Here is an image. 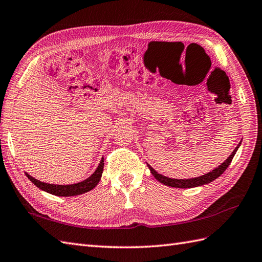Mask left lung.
<instances>
[{"instance_id": "8db88e82", "label": "left lung", "mask_w": 262, "mask_h": 262, "mask_svg": "<svg viewBox=\"0 0 262 262\" xmlns=\"http://www.w3.org/2000/svg\"><path fill=\"white\" fill-rule=\"evenodd\" d=\"M241 144V142H240ZM240 144L236 146V147L234 148V150L232 151V154H231L226 162H223L221 165H219L216 168H214L213 171L205 174V175H202V176H199V178H194V179H187V180H176V179H169V178H166V176H163L162 174H159L157 173L155 169L151 167L150 165L147 166L148 168L150 169V173L154 175V178L161 182V183H163L164 185H167V186H171V187H179V188H191V187H196V186H201V185H204V184H208V183H211V182H213L215 179H217L219 176H220L226 169L228 168V166L230 165L231 161H232V159L234 157L236 150H238Z\"/></svg>"}]
</instances>
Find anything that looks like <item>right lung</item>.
<instances>
[{"instance_id":"obj_1","label":"right lung","mask_w":262,"mask_h":262,"mask_svg":"<svg viewBox=\"0 0 262 262\" xmlns=\"http://www.w3.org/2000/svg\"><path fill=\"white\" fill-rule=\"evenodd\" d=\"M102 171H103V159L100 161L99 165L94 172V174L90 175L87 180L79 182V183H76V184H70V185L49 184V183H45V182H40L38 180H35L28 173H26V175L36 187H39L42 191H46L57 196H75V195H79V194H83L86 192H89L90 190H93V188L99 183Z\"/></svg>"}]
</instances>
